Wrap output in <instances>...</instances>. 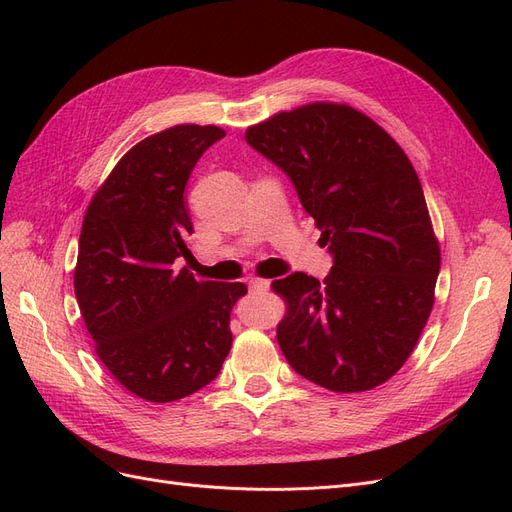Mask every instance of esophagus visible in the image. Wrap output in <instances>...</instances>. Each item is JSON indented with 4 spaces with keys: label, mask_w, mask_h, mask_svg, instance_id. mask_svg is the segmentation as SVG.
Masks as SVG:
<instances>
[{
    "label": "esophagus",
    "mask_w": 512,
    "mask_h": 512,
    "mask_svg": "<svg viewBox=\"0 0 512 512\" xmlns=\"http://www.w3.org/2000/svg\"><path fill=\"white\" fill-rule=\"evenodd\" d=\"M271 288V282L269 280H258V277H254V280H250V290H269Z\"/></svg>",
    "instance_id": "34e87169"
}]
</instances>
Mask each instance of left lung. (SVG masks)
Here are the masks:
<instances>
[{
    "instance_id": "8db88e82",
    "label": "left lung",
    "mask_w": 512,
    "mask_h": 512,
    "mask_svg": "<svg viewBox=\"0 0 512 512\" xmlns=\"http://www.w3.org/2000/svg\"><path fill=\"white\" fill-rule=\"evenodd\" d=\"M290 179L333 258L318 282H273L288 299L277 344L299 376L359 393L406 363L433 307L440 247L414 166L378 123L346 104L316 102L245 132Z\"/></svg>"
}]
</instances>
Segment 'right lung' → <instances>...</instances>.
Returning <instances> with one entry per match:
<instances>
[{"label":"right lung","mask_w":512,"mask_h":512,"mask_svg":"<svg viewBox=\"0 0 512 512\" xmlns=\"http://www.w3.org/2000/svg\"><path fill=\"white\" fill-rule=\"evenodd\" d=\"M175 126L134 145L91 200L74 292L100 361L141 399L166 404L218 378L232 346L230 312L245 284L198 282L177 258L194 232L185 185L224 138Z\"/></svg>","instance_id":"obj_1"}]
</instances>
